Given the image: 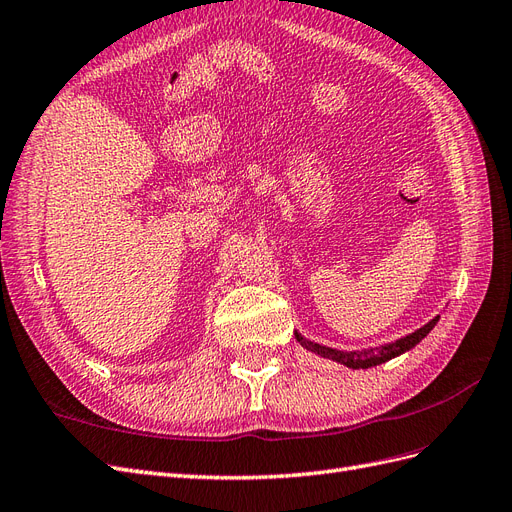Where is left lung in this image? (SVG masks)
I'll return each mask as SVG.
<instances>
[{
	"mask_svg": "<svg viewBox=\"0 0 512 512\" xmlns=\"http://www.w3.org/2000/svg\"><path fill=\"white\" fill-rule=\"evenodd\" d=\"M440 320V316L433 318L431 322H427L425 327H421L418 331L406 335L397 339V342L389 344V346H378V348H371V350H363V352H342V350H333V348H327V346H320V344H314V342H307L305 337H301L299 333L297 335V342L301 346H305L307 350H312L320 356H324V359H333L337 363H344L346 367H352V369H367V367H374V365H380L384 361H391L395 359V356L404 354L406 350L414 348L418 342H421L423 337H427V333L436 327V322Z\"/></svg>",
	"mask_w": 512,
	"mask_h": 512,
	"instance_id": "1",
	"label": "left lung"
}]
</instances>
